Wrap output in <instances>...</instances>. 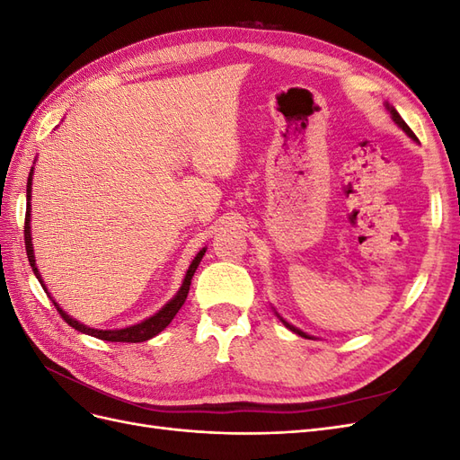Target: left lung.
Masks as SVG:
<instances>
[{
  "instance_id": "1",
  "label": "left lung",
  "mask_w": 460,
  "mask_h": 460,
  "mask_svg": "<svg viewBox=\"0 0 460 460\" xmlns=\"http://www.w3.org/2000/svg\"><path fill=\"white\" fill-rule=\"evenodd\" d=\"M384 105H385V109H387V113H389V115H392V120H394V122L397 124V127H399V128H401L402 132H405V134H407V136L411 137V140H412V142H416V144H420V142H419V137H416V136H414V132H412V130H411V128L407 127V122L401 119V115H399V113H397V111H395V107H394V105H389L387 102H385ZM272 311L276 313V316H278V318H280V320H282V324H284V326H286L288 330H291V332H294V333H297V336H301V338H305V340H316L314 336H309V333H307V332H303V330L296 328L294 324H289V323H288V320H286L284 316H280V313H278V311H276L274 307H272Z\"/></svg>"
}]
</instances>
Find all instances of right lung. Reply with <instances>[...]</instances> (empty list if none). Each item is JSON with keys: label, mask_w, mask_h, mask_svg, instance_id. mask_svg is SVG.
I'll return each mask as SVG.
<instances>
[{"label": "right lung", "mask_w": 460, "mask_h": 460, "mask_svg": "<svg viewBox=\"0 0 460 460\" xmlns=\"http://www.w3.org/2000/svg\"><path fill=\"white\" fill-rule=\"evenodd\" d=\"M34 161H36V159H34ZM32 176H34V166L31 169L29 182H26V217H24V245H26V255H29V262H31V267H32V270H34V274H36V278H38V282L41 284V288H44V291L49 296V299L53 301L55 309L59 311V314L63 316L65 323H66L68 326H73L75 330L82 332V333H88V336H93V338L103 340V341L140 343V341H147V340H151V338H155L157 333H161L166 326H169V324L172 323V318L176 316V313L180 311V307H182V305H184V301H186V297H188L190 286H191V278H193V274H196V270H198V267H199V262H201V259H203V255H205V252H207V247L199 249L198 255L193 257L191 264H190L188 270H186L182 286L178 288L174 297L166 301L155 314H151V316L144 318L142 323H137V324H132V326H127V328H115V330H100V328H92V326L82 324V323H78L76 318H73L71 314L65 313V311L59 307V303L51 297V294H49L46 284H44V278H41V274H40V270H38V267H36V257H34V247H32V230H31V218H32V205H31V201H32Z\"/></svg>", "instance_id": "add662e5"}]
</instances>
